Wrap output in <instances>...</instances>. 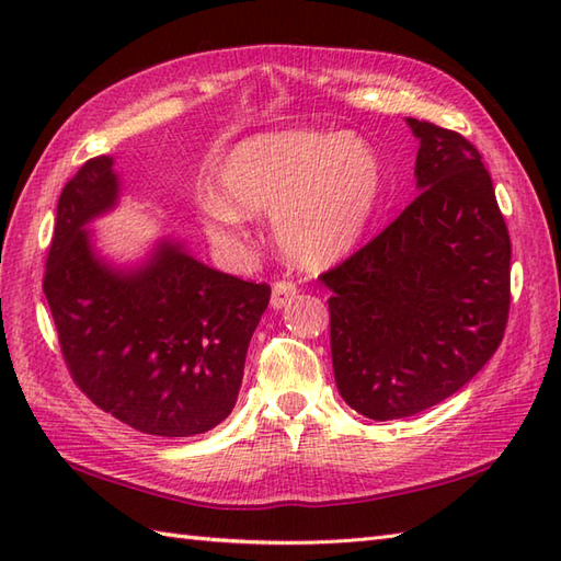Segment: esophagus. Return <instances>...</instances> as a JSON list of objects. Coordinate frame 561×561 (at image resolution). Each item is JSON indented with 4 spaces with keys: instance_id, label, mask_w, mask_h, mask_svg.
<instances>
[{
    "instance_id": "obj_1",
    "label": "esophagus",
    "mask_w": 561,
    "mask_h": 561,
    "mask_svg": "<svg viewBox=\"0 0 561 561\" xmlns=\"http://www.w3.org/2000/svg\"><path fill=\"white\" fill-rule=\"evenodd\" d=\"M296 294H299V289H296V284H294L291 279L274 282V287H272V306H274V308L287 306Z\"/></svg>"
}]
</instances>
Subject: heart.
I'll return each mask as SVG.
<instances>
[{
	"label": "heart",
	"instance_id": "heart-1",
	"mask_svg": "<svg viewBox=\"0 0 561 561\" xmlns=\"http://www.w3.org/2000/svg\"><path fill=\"white\" fill-rule=\"evenodd\" d=\"M221 195L202 197L209 231L241 243L248 211H274V238L301 267L342 260L371 221L383 187L376 151L356 135L316 129L255 135L219 161Z\"/></svg>",
	"mask_w": 561,
	"mask_h": 561
}]
</instances>
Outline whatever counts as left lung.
<instances>
[{
    "label": "left lung",
    "mask_w": 561,
    "mask_h": 561,
    "mask_svg": "<svg viewBox=\"0 0 561 561\" xmlns=\"http://www.w3.org/2000/svg\"><path fill=\"white\" fill-rule=\"evenodd\" d=\"M408 123L420 195L320 274L337 390L378 422L458 392L499 350L511 308V238L480 151L453 129Z\"/></svg>",
    "instance_id": "obj_1"
}]
</instances>
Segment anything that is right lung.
Here are the masks:
<instances>
[{
  "label": "right lung",
  "instance_id": "add662e5",
  "mask_svg": "<svg viewBox=\"0 0 561 561\" xmlns=\"http://www.w3.org/2000/svg\"><path fill=\"white\" fill-rule=\"evenodd\" d=\"M113 159H89L57 202L43 291L71 380L96 408L153 436H195L231 414L270 284L161 243L145 267L93 255L83 224L117 199Z\"/></svg>",
  "mask_w": 561,
  "mask_h": 561
}]
</instances>
